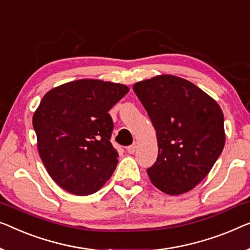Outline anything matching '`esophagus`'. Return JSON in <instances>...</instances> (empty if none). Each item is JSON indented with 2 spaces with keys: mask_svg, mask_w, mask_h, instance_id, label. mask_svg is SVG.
Listing matches in <instances>:
<instances>
[{
  "mask_svg": "<svg viewBox=\"0 0 250 250\" xmlns=\"http://www.w3.org/2000/svg\"><path fill=\"white\" fill-rule=\"evenodd\" d=\"M136 151V143H133L132 146H127V152L128 153H131V154H133L134 152Z\"/></svg>",
  "mask_w": 250,
  "mask_h": 250,
  "instance_id": "1",
  "label": "esophagus"
}]
</instances>
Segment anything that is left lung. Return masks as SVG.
<instances>
[{
	"label": "left lung",
	"mask_w": 250,
	"mask_h": 250,
	"mask_svg": "<svg viewBox=\"0 0 250 250\" xmlns=\"http://www.w3.org/2000/svg\"><path fill=\"white\" fill-rule=\"evenodd\" d=\"M134 92L147 111L158 139L151 182L169 195L193 189L214 166L224 146V117L216 101L173 75L137 82Z\"/></svg>",
	"instance_id": "8db88e82"
}]
</instances>
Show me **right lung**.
I'll return each instance as SVG.
<instances>
[{"instance_id": "add662e5", "label": "right lung", "mask_w": 250, "mask_h": 250, "mask_svg": "<svg viewBox=\"0 0 250 250\" xmlns=\"http://www.w3.org/2000/svg\"><path fill=\"white\" fill-rule=\"evenodd\" d=\"M129 89L100 80H78L52 89L42 99L32 125L42 164L68 193H96L110 178L118 152L110 143L109 111Z\"/></svg>"}]
</instances>
